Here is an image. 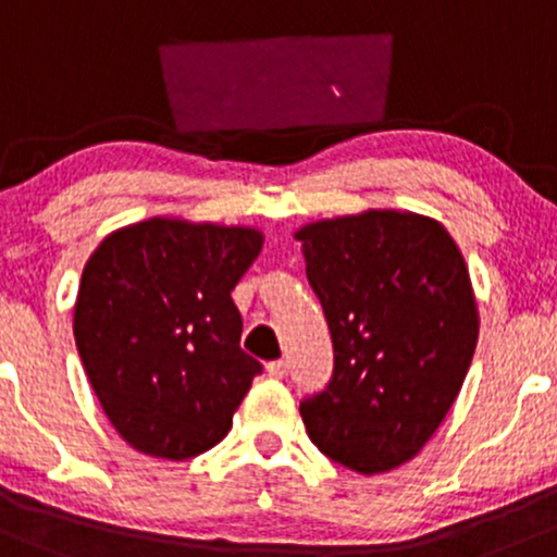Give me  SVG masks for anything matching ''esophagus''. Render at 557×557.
Wrapping results in <instances>:
<instances>
[{"instance_id": "34e87169", "label": "esophagus", "mask_w": 557, "mask_h": 557, "mask_svg": "<svg viewBox=\"0 0 557 557\" xmlns=\"http://www.w3.org/2000/svg\"><path fill=\"white\" fill-rule=\"evenodd\" d=\"M268 373H271L273 379H284L286 373H289V362H286V360H273V362H268Z\"/></svg>"}]
</instances>
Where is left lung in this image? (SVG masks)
I'll return each instance as SVG.
<instances>
[{
    "instance_id": "8db88e82",
    "label": "left lung",
    "mask_w": 557,
    "mask_h": 557,
    "mask_svg": "<svg viewBox=\"0 0 557 557\" xmlns=\"http://www.w3.org/2000/svg\"><path fill=\"white\" fill-rule=\"evenodd\" d=\"M295 239L334 342L329 386L299 403L305 429L334 463L392 471L434 436L471 368L463 255L434 218L399 210L308 223Z\"/></svg>"
}]
</instances>
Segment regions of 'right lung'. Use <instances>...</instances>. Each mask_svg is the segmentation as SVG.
Here are the masks:
<instances>
[{
	"label": "right lung",
	"mask_w": 557,
	"mask_h": 557,
	"mask_svg": "<svg viewBox=\"0 0 557 557\" xmlns=\"http://www.w3.org/2000/svg\"><path fill=\"white\" fill-rule=\"evenodd\" d=\"M260 249L258 228L149 218L91 252L73 334L104 416L134 449L186 460L231 431L262 371L239 347L231 292Z\"/></svg>",
	"instance_id": "obj_1"
}]
</instances>
